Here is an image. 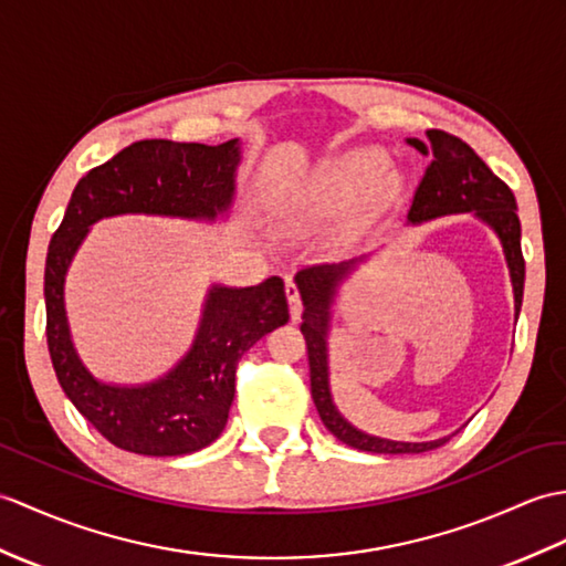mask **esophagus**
<instances>
[{
	"label": "esophagus",
	"mask_w": 566,
	"mask_h": 566,
	"mask_svg": "<svg viewBox=\"0 0 566 566\" xmlns=\"http://www.w3.org/2000/svg\"><path fill=\"white\" fill-rule=\"evenodd\" d=\"M286 298H289V313H292V321H298L301 313H304V301H301V292L292 277H286Z\"/></svg>",
	"instance_id": "esophagus-1"
}]
</instances>
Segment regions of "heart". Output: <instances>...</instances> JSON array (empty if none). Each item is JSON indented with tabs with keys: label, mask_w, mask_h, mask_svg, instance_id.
<instances>
[{
	"label": "heart",
	"mask_w": 566,
	"mask_h": 566,
	"mask_svg": "<svg viewBox=\"0 0 566 566\" xmlns=\"http://www.w3.org/2000/svg\"><path fill=\"white\" fill-rule=\"evenodd\" d=\"M384 174V154L378 149H354L337 156L315 178L311 207L315 212H335L349 205L364 188H371Z\"/></svg>",
	"instance_id": "obj_1"
}]
</instances>
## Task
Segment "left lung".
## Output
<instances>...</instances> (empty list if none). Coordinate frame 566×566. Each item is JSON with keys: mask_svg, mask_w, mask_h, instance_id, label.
Returning <instances> with one entry per match:
<instances>
[{"mask_svg": "<svg viewBox=\"0 0 566 566\" xmlns=\"http://www.w3.org/2000/svg\"><path fill=\"white\" fill-rule=\"evenodd\" d=\"M415 149L429 156V166L422 180L415 188L407 217L410 221H427L431 217L455 214V212H475L482 221H488L502 239L506 262L514 282L516 313L521 311L523 280H525V260L521 253V221L516 212V197L506 182L492 174V168L472 151L470 144L461 137L443 133V129H429L427 144L410 139ZM349 265H308L296 274V284L301 298H304V323L301 333L306 337L308 347V369H311V396L327 431L352 449L369 453H424L439 449L449 439L427 441V443H402L376 439L361 433L345 422L335 410L331 388H327V308L333 304L335 286L347 274Z\"/></svg>", "mask_w": 566, "mask_h": 566, "instance_id": "1", "label": "left lung"}]
</instances>
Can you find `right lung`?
<instances>
[{
    "instance_id": "right-lung-1",
    "label": "right lung",
    "mask_w": 566,
    "mask_h": 566,
    "mask_svg": "<svg viewBox=\"0 0 566 566\" xmlns=\"http://www.w3.org/2000/svg\"><path fill=\"white\" fill-rule=\"evenodd\" d=\"M239 139L217 147L142 139L76 182L45 260V335L60 386L105 441L139 455H186L227 427L239 361L262 335L289 321L284 282L209 292L188 357L166 378L139 388L105 386L78 361L64 315V272L88 227L113 214L207 217L227 212Z\"/></svg>"
}]
</instances>
